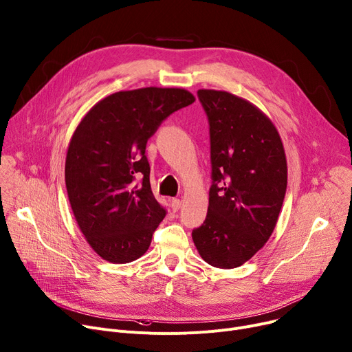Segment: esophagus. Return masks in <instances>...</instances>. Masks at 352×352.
<instances>
[{"instance_id":"34e87169","label":"esophagus","mask_w":352,"mask_h":352,"mask_svg":"<svg viewBox=\"0 0 352 352\" xmlns=\"http://www.w3.org/2000/svg\"><path fill=\"white\" fill-rule=\"evenodd\" d=\"M170 206H172V210H173V212H177V210L180 209V199L173 197V199L170 200Z\"/></svg>"}]
</instances>
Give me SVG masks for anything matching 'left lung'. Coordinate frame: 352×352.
I'll return each instance as SVG.
<instances>
[{
    "mask_svg": "<svg viewBox=\"0 0 352 352\" xmlns=\"http://www.w3.org/2000/svg\"><path fill=\"white\" fill-rule=\"evenodd\" d=\"M210 132L212 186L203 224L192 232L201 258L217 268L250 260L270 239L287 189L280 135L253 103L199 89Z\"/></svg>",
    "mask_w": 352,
    "mask_h": 352,
    "instance_id": "1",
    "label": "left lung"
}]
</instances>
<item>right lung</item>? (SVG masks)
<instances>
[{
    "instance_id": "1",
    "label": "right lung",
    "mask_w": 352,
    "mask_h": 352,
    "mask_svg": "<svg viewBox=\"0 0 352 352\" xmlns=\"http://www.w3.org/2000/svg\"><path fill=\"white\" fill-rule=\"evenodd\" d=\"M193 102L179 88L120 91L99 100L75 129L65 162L68 199L103 260L125 264L149 249L166 209L151 189L146 143L164 119Z\"/></svg>"
}]
</instances>
